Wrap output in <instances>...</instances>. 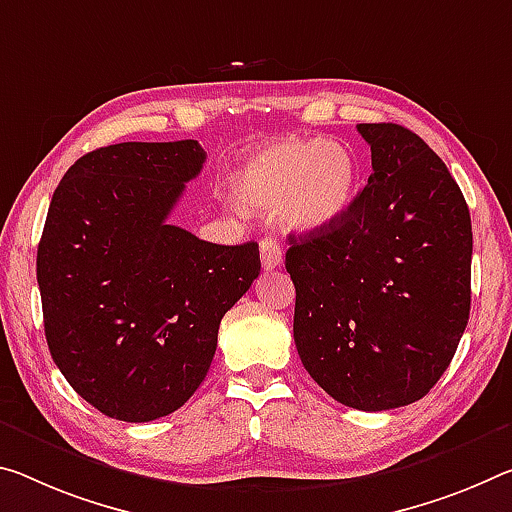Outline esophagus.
Returning a JSON list of instances; mask_svg holds the SVG:
<instances>
[{
  "label": "esophagus",
  "instance_id": "esophagus-1",
  "mask_svg": "<svg viewBox=\"0 0 512 512\" xmlns=\"http://www.w3.org/2000/svg\"><path fill=\"white\" fill-rule=\"evenodd\" d=\"M259 257H262L264 269L273 271L282 264V248L273 239H262L259 241Z\"/></svg>",
  "mask_w": 512,
  "mask_h": 512
}]
</instances>
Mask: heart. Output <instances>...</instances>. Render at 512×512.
Segmentation results:
<instances>
[{
  "label": "heart",
  "instance_id": "1",
  "mask_svg": "<svg viewBox=\"0 0 512 512\" xmlns=\"http://www.w3.org/2000/svg\"><path fill=\"white\" fill-rule=\"evenodd\" d=\"M241 200L253 209L280 207L282 223L314 232L339 221L358 191L353 152L337 141L287 139L255 152L234 177Z\"/></svg>",
  "mask_w": 512,
  "mask_h": 512
}]
</instances>
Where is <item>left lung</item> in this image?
Instances as JSON below:
<instances>
[{
    "label": "left lung",
    "instance_id": "8db88e82",
    "mask_svg": "<svg viewBox=\"0 0 512 512\" xmlns=\"http://www.w3.org/2000/svg\"><path fill=\"white\" fill-rule=\"evenodd\" d=\"M369 184L323 230L289 234L300 362L332 399L392 410L431 392L472 305V218L444 161L394 123L358 125Z\"/></svg>",
    "mask_w": 512,
    "mask_h": 512
}]
</instances>
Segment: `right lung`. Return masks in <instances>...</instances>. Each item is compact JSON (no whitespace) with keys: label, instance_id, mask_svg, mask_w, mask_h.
Segmentation results:
<instances>
[{"label":"right lung","instance_id":"add662e5","mask_svg":"<svg viewBox=\"0 0 512 512\" xmlns=\"http://www.w3.org/2000/svg\"><path fill=\"white\" fill-rule=\"evenodd\" d=\"M205 159L191 139L107 145L68 168L47 209L36 259L47 346L111 419L182 408L262 269L255 241L218 246L168 223Z\"/></svg>","mask_w":512,"mask_h":512}]
</instances>
